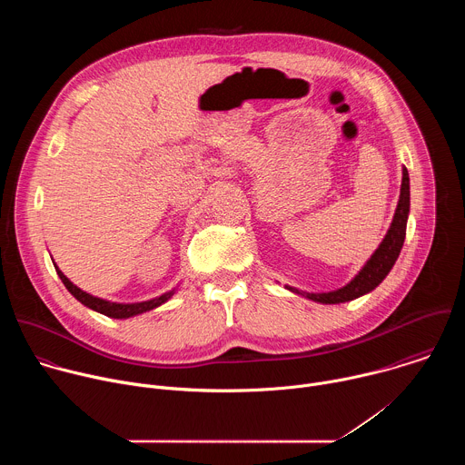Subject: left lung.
<instances>
[{"label": "left lung", "instance_id": "1", "mask_svg": "<svg viewBox=\"0 0 465 465\" xmlns=\"http://www.w3.org/2000/svg\"><path fill=\"white\" fill-rule=\"evenodd\" d=\"M409 171L407 167L403 169V182H401V194H400V203H397L395 215L391 221V226L382 239L381 246L375 250V253L370 257V261L364 264V269L348 283L346 287L333 291V292H322V294H303L292 287H287L292 292H298L302 296H307L309 300L320 302V303H342L355 300L370 291H373L391 271L393 262L400 257V252L405 242L407 235V219L411 212V185H409Z\"/></svg>", "mask_w": 465, "mask_h": 465}]
</instances>
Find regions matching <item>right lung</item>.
<instances>
[{
	"instance_id": "right-lung-1",
	"label": "right lung",
	"mask_w": 465,
	"mask_h": 465,
	"mask_svg": "<svg viewBox=\"0 0 465 465\" xmlns=\"http://www.w3.org/2000/svg\"><path fill=\"white\" fill-rule=\"evenodd\" d=\"M56 269V274L58 278L62 280V283L65 285V289H68L83 305L104 314V316H110V318H128V316H134V314H142L145 311H151L158 305H162L163 302H167L171 296H173V291L160 296V298H154V300H149V302H142V303H114V302H106V300H101V298H95L84 291H81L77 285H74L68 278H65L58 267Z\"/></svg>"
}]
</instances>
